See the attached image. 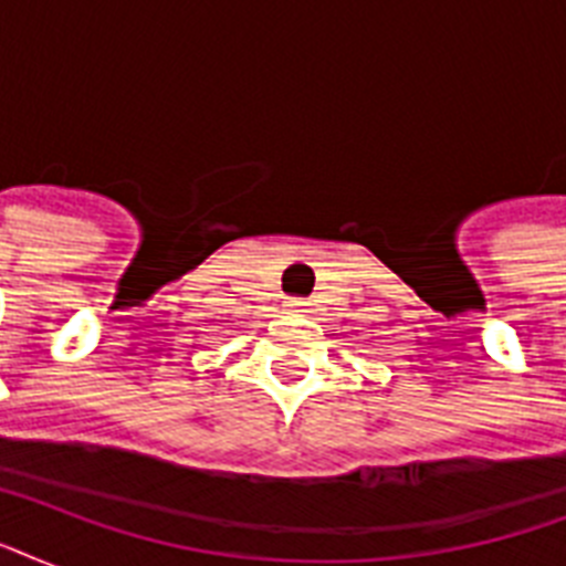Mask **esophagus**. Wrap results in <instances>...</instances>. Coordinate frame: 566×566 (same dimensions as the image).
I'll return each instance as SVG.
<instances>
[{
    "instance_id": "esophagus-1",
    "label": "esophagus",
    "mask_w": 566,
    "mask_h": 566,
    "mask_svg": "<svg viewBox=\"0 0 566 566\" xmlns=\"http://www.w3.org/2000/svg\"><path fill=\"white\" fill-rule=\"evenodd\" d=\"M291 308L293 311H302V302H291Z\"/></svg>"
}]
</instances>
